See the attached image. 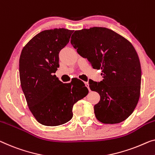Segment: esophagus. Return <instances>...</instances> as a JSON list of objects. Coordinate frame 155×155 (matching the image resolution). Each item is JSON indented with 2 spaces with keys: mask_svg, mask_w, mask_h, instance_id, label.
Masks as SVG:
<instances>
[{
  "mask_svg": "<svg viewBox=\"0 0 155 155\" xmlns=\"http://www.w3.org/2000/svg\"><path fill=\"white\" fill-rule=\"evenodd\" d=\"M85 86H86L87 87V89L89 90V91H91V89H90V87H89V84L87 82H85Z\"/></svg>",
  "mask_w": 155,
  "mask_h": 155,
  "instance_id": "esophagus-1",
  "label": "esophagus"
}]
</instances>
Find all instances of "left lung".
I'll return each mask as SVG.
<instances>
[{
	"label": "left lung",
	"instance_id": "left-lung-1",
	"mask_svg": "<svg viewBox=\"0 0 155 155\" xmlns=\"http://www.w3.org/2000/svg\"><path fill=\"white\" fill-rule=\"evenodd\" d=\"M70 41L81 56L102 72L100 82L89 80L91 91L100 95L94 107L97 119L104 124L125 120L140 97L141 68L134 47L120 35L102 27L75 31Z\"/></svg>",
	"mask_w": 155,
	"mask_h": 155
}]
</instances>
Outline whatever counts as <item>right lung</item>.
I'll return each instance as SVG.
<instances>
[{
    "label": "right lung",
    "instance_id": "add662e5",
    "mask_svg": "<svg viewBox=\"0 0 155 155\" xmlns=\"http://www.w3.org/2000/svg\"><path fill=\"white\" fill-rule=\"evenodd\" d=\"M74 31L46 30L23 48L19 58L21 86L35 118L45 126H58L72 118L73 106L88 93L84 83L74 78L63 84L54 74L59 53Z\"/></svg>",
    "mask_w": 155,
    "mask_h": 155
}]
</instances>
